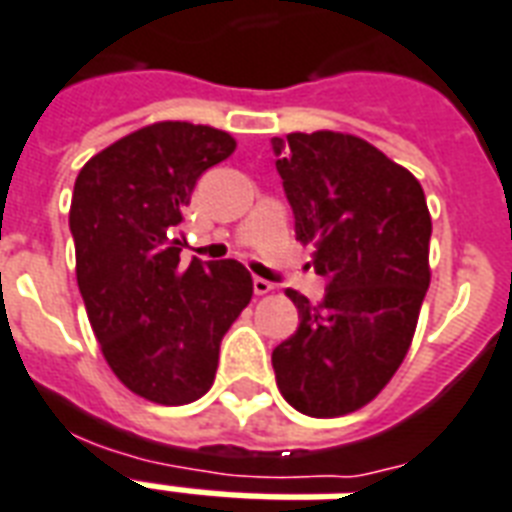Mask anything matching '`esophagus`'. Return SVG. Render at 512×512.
I'll return each mask as SVG.
<instances>
[{"label": "esophagus", "mask_w": 512, "mask_h": 512, "mask_svg": "<svg viewBox=\"0 0 512 512\" xmlns=\"http://www.w3.org/2000/svg\"><path fill=\"white\" fill-rule=\"evenodd\" d=\"M252 290H255V295H268V292H273V284L268 282V279L255 276V279H252Z\"/></svg>", "instance_id": "1"}]
</instances>
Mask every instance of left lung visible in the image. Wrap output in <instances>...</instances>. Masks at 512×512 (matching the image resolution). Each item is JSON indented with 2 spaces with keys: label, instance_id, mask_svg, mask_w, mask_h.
Wrapping results in <instances>:
<instances>
[{
  "label": "left lung",
  "instance_id": "left-lung-1",
  "mask_svg": "<svg viewBox=\"0 0 512 512\" xmlns=\"http://www.w3.org/2000/svg\"><path fill=\"white\" fill-rule=\"evenodd\" d=\"M276 171L300 244H314L325 298L298 308V330L271 354L284 400L306 416L368 405L411 349L429 287L427 198L419 179L360 136H273Z\"/></svg>",
  "mask_w": 512,
  "mask_h": 512
}]
</instances>
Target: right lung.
Here are the masks:
<instances>
[{
	"label": "right lung",
	"instance_id": "obj_1",
	"mask_svg": "<svg viewBox=\"0 0 512 512\" xmlns=\"http://www.w3.org/2000/svg\"><path fill=\"white\" fill-rule=\"evenodd\" d=\"M233 150L228 131L163 120L109 144L74 179L69 230L93 335L112 373L150 403L209 392L222 335L252 300L239 260L179 263L182 209Z\"/></svg>",
	"mask_w": 512,
	"mask_h": 512
}]
</instances>
